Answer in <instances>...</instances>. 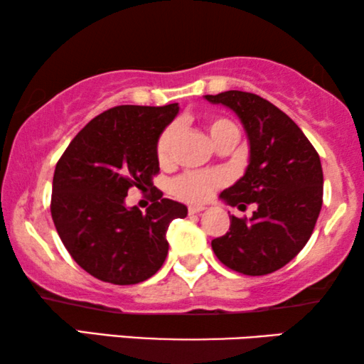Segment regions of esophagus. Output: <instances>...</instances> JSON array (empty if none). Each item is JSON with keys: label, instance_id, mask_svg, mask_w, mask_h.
I'll list each match as a JSON object with an SVG mask.
<instances>
[{"label": "esophagus", "instance_id": "34e87169", "mask_svg": "<svg viewBox=\"0 0 364 364\" xmlns=\"http://www.w3.org/2000/svg\"><path fill=\"white\" fill-rule=\"evenodd\" d=\"M203 210H205V207H196V205L188 207V213H191V215H193V213H200Z\"/></svg>", "mask_w": 364, "mask_h": 364}]
</instances>
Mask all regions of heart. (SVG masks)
Wrapping results in <instances>:
<instances>
[{
  "mask_svg": "<svg viewBox=\"0 0 364 364\" xmlns=\"http://www.w3.org/2000/svg\"><path fill=\"white\" fill-rule=\"evenodd\" d=\"M205 131L213 144L228 132H238L237 127L233 126L228 119L222 117L207 119ZM173 139H176V129L173 127H167L166 131L159 136L156 154L161 164L171 162ZM225 181L227 178L222 172H187L172 182V192L173 196L181 198V200L200 203L205 202L217 188H220L223 183H225Z\"/></svg>",
  "mask_w": 364,
  "mask_h": 364,
  "instance_id": "1",
  "label": "heart"
}]
</instances>
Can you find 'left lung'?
<instances>
[{
  "mask_svg": "<svg viewBox=\"0 0 364 364\" xmlns=\"http://www.w3.org/2000/svg\"><path fill=\"white\" fill-rule=\"evenodd\" d=\"M240 119L250 159L243 177L220 193L242 208L255 203L250 218L230 215V228L213 238L223 265L243 275H267L285 267L310 240L323 203L320 156L301 129L267 99L243 91L203 96Z\"/></svg>",
  "mask_w": 364,
  "mask_h": 364,
  "instance_id": "8db88e82",
  "label": "left lung"
}]
</instances>
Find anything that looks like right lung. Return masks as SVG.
Here are the masks:
<instances>
[{
  "mask_svg": "<svg viewBox=\"0 0 364 364\" xmlns=\"http://www.w3.org/2000/svg\"><path fill=\"white\" fill-rule=\"evenodd\" d=\"M178 114L168 106H117L94 117L56 164L51 215L74 262L114 285H136L166 262L167 228L187 207L152 183L157 139ZM154 191L146 214L126 208L128 188Z\"/></svg>",
  "mask_w": 364,
  "mask_h": 364,
  "instance_id": "obj_1",
  "label": "right lung"
}]
</instances>
